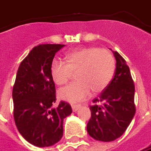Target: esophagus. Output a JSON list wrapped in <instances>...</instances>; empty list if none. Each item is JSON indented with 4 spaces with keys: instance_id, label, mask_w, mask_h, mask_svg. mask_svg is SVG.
Masks as SVG:
<instances>
[{
    "instance_id": "esophagus-1",
    "label": "esophagus",
    "mask_w": 151,
    "mask_h": 151,
    "mask_svg": "<svg viewBox=\"0 0 151 151\" xmlns=\"http://www.w3.org/2000/svg\"><path fill=\"white\" fill-rule=\"evenodd\" d=\"M71 107H72V111H77L79 108L81 107V105H71Z\"/></svg>"
}]
</instances>
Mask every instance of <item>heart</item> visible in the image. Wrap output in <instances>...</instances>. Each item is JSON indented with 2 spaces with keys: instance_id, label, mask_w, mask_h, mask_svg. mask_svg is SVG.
<instances>
[{
  "instance_id": "obj_1",
  "label": "heart",
  "mask_w": 151,
  "mask_h": 151,
  "mask_svg": "<svg viewBox=\"0 0 151 151\" xmlns=\"http://www.w3.org/2000/svg\"><path fill=\"white\" fill-rule=\"evenodd\" d=\"M115 69V59L109 50L84 47L66 53L65 61L54 60L50 64V76L56 85L61 86L76 72V81L60 89L58 96L66 101L76 102L86 99L91 91H104L111 82Z\"/></svg>"
}]
</instances>
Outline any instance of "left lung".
<instances>
[{
    "instance_id": "left-lung-1",
    "label": "left lung",
    "mask_w": 151,
    "mask_h": 151,
    "mask_svg": "<svg viewBox=\"0 0 151 151\" xmlns=\"http://www.w3.org/2000/svg\"><path fill=\"white\" fill-rule=\"evenodd\" d=\"M115 76L111 83L94 99L90 106L91 117L88 121V134L96 140L110 142L120 137L135 114L134 85L130 68L117 51Z\"/></svg>"
}]
</instances>
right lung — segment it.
Listing matches in <instances>:
<instances>
[{
    "instance_id": "right-lung-1",
    "label": "right lung",
    "mask_w": 151,
    "mask_h": 151,
    "mask_svg": "<svg viewBox=\"0 0 151 151\" xmlns=\"http://www.w3.org/2000/svg\"><path fill=\"white\" fill-rule=\"evenodd\" d=\"M60 44L35 46L18 68L12 91L14 120L23 138L37 147H48L63 135V120L72 113L67 102L55 103V87L50 76L55 55Z\"/></svg>"
}]
</instances>
